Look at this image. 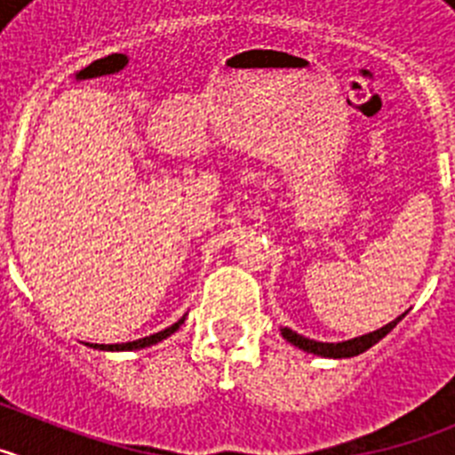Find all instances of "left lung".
Listing matches in <instances>:
<instances>
[{
    "label": "left lung",
    "instance_id": "left-lung-1",
    "mask_svg": "<svg viewBox=\"0 0 455 455\" xmlns=\"http://www.w3.org/2000/svg\"><path fill=\"white\" fill-rule=\"evenodd\" d=\"M401 319H403V315L396 316L394 321H389V323L383 325V328H378V331L367 332V335L363 337H353V339H347V341H315L299 335V332H293L291 328H280V332H283V337L289 341V344H293V347L300 348V351L315 353V355H321V357H332V360H341V357H355L360 355V353L369 351V348L383 339L387 332H392Z\"/></svg>",
    "mask_w": 455,
    "mask_h": 455
}]
</instances>
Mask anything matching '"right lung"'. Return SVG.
<instances>
[{"mask_svg":"<svg viewBox=\"0 0 455 455\" xmlns=\"http://www.w3.org/2000/svg\"><path fill=\"white\" fill-rule=\"evenodd\" d=\"M184 319H187V315H184L180 321H175V323H172L171 328H166V331L155 332V335H150V337H140V339H136V341H124V344H88V347L98 348V351H140V348H148V347H152V344H159V341L168 339L172 332H178L180 325L184 323Z\"/></svg>","mask_w":455,"mask_h":455,"instance_id":"right-lung-1","label":"right lung"}]
</instances>
